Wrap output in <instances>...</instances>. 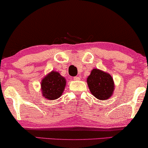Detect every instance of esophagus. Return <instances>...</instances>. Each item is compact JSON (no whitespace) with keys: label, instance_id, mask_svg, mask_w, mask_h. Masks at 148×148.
Returning <instances> with one entry per match:
<instances>
[{"label":"esophagus","instance_id":"esophagus-1","mask_svg":"<svg viewBox=\"0 0 148 148\" xmlns=\"http://www.w3.org/2000/svg\"><path fill=\"white\" fill-rule=\"evenodd\" d=\"M80 77H78V76H75V77H74V80H80Z\"/></svg>","mask_w":148,"mask_h":148}]
</instances>
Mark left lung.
<instances>
[{"label": "left lung", "mask_w": 148, "mask_h": 148, "mask_svg": "<svg viewBox=\"0 0 148 148\" xmlns=\"http://www.w3.org/2000/svg\"><path fill=\"white\" fill-rule=\"evenodd\" d=\"M87 84L92 95L101 100L109 99L115 88L111 75L98 68L92 70L87 78Z\"/></svg>", "instance_id": "1"}]
</instances>
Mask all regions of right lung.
<instances>
[{
	"label": "right lung",
	"mask_w": 148,
	"mask_h": 148,
	"mask_svg": "<svg viewBox=\"0 0 148 148\" xmlns=\"http://www.w3.org/2000/svg\"><path fill=\"white\" fill-rule=\"evenodd\" d=\"M66 80L58 72L51 71L41 81V91L44 98L49 100H56L64 91Z\"/></svg>",
	"instance_id": "right-lung-1"
}]
</instances>
